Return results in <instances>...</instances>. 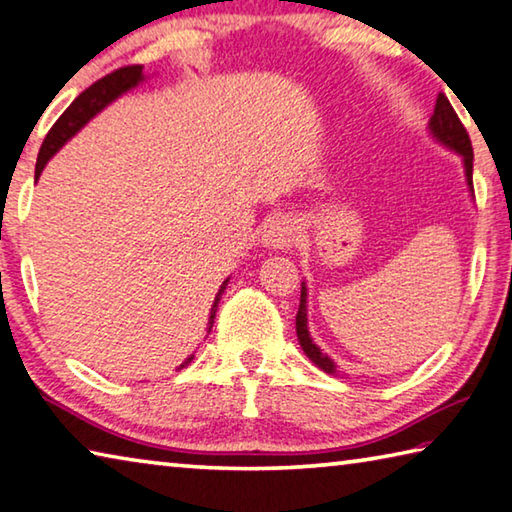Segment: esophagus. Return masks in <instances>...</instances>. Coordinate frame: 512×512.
<instances>
[{
	"label": "esophagus",
	"instance_id": "34e87169",
	"mask_svg": "<svg viewBox=\"0 0 512 512\" xmlns=\"http://www.w3.org/2000/svg\"><path fill=\"white\" fill-rule=\"evenodd\" d=\"M297 240L295 222L288 217H272L263 226V245L272 249H286L292 247Z\"/></svg>",
	"mask_w": 512,
	"mask_h": 512
}]
</instances>
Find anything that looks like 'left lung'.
Instances as JSON below:
<instances>
[{"instance_id": "left-lung-1", "label": "left lung", "mask_w": 512, "mask_h": 512, "mask_svg": "<svg viewBox=\"0 0 512 512\" xmlns=\"http://www.w3.org/2000/svg\"><path fill=\"white\" fill-rule=\"evenodd\" d=\"M431 131L433 136L438 138L442 145H447L449 149H454L460 156H463V163H465V177L469 188L474 192V183H472V167H474V149H472V140H469V133L463 127V122H460V117L456 115L454 106L449 104V99L445 92H440L438 95V102H435V111L431 115ZM297 338H299V345L304 349V354L313 360L317 367H322L326 374H333L335 372V365L333 360L322 354L320 347L315 345L311 340V335H308V322H306V288L301 286V299H299V311H297Z\"/></svg>"}]
</instances>
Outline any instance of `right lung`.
<instances>
[{
  "instance_id": "add662e5",
  "label": "right lung",
  "mask_w": 512,
  "mask_h": 512,
  "mask_svg": "<svg viewBox=\"0 0 512 512\" xmlns=\"http://www.w3.org/2000/svg\"><path fill=\"white\" fill-rule=\"evenodd\" d=\"M140 79H142V65H124V67H120V70H113L111 74H106V77H102L99 81L92 83L90 88L83 90L81 95L65 108V113L58 117L54 127L49 129L43 147H40V152H38L36 179L40 177V172H43V167L47 165L49 158H52L58 149L65 145V140H70L74 133H77L83 124L90 120L92 115H97L106 104H111L115 97H120L122 92H127L129 88L136 86ZM226 283H229V279L222 283V288H220V292H217V297L213 301L211 320H208V331L213 329L217 304H220V297L226 288ZM190 360H192V356L183 360L181 367H186Z\"/></svg>"
}]
</instances>
